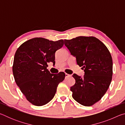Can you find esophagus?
<instances>
[{
    "label": "esophagus",
    "instance_id": "1",
    "mask_svg": "<svg viewBox=\"0 0 125 125\" xmlns=\"http://www.w3.org/2000/svg\"><path fill=\"white\" fill-rule=\"evenodd\" d=\"M65 78H68V77H71V75L70 74H67V73H65Z\"/></svg>",
    "mask_w": 125,
    "mask_h": 125
}]
</instances>
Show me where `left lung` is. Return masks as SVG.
<instances>
[{
	"label": "left lung",
	"mask_w": 125,
	"mask_h": 125,
	"mask_svg": "<svg viewBox=\"0 0 125 125\" xmlns=\"http://www.w3.org/2000/svg\"><path fill=\"white\" fill-rule=\"evenodd\" d=\"M64 45L84 69L83 77L73 74L75 83L71 87L78 103L90 106L104 95L113 76V60L104 44L95 37L79 36L64 40Z\"/></svg>",
	"instance_id": "1"
}]
</instances>
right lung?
Here are the masks:
<instances>
[{"instance_id": "1", "label": "right lung", "mask_w": 125, "mask_h": 125, "mask_svg": "<svg viewBox=\"0 0 125 125\" xmlns=\"http://www.w3.org/2000/svg\"><path fill=\"white\" fill-rule=\"evenodd\" d=\"M64 45L57 41L36 37L25 42L16 50L12 72L16 83L30 103L46 104L53 98L58 84L65 78L62 72L51 74L47 63H55V52Z\"/></svg>"}]
</instances>
